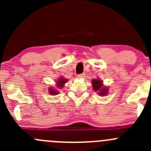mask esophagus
<instances>
[{
	"instance_id": "obj_1",
	"label": "esophagus",
	"mask_w": 151,
	"mask_h": 151,
	"mask_svg": "<svg viewBox=\"0 0 151 151\" xmlns=\"http://www.w3.org/2000/svg\"><path fill=\"white\" fill-rule=\"evenodd\" d=\"M85 77V74L82 73V74H79V75L77 76L78 78H83Z\"/></svg>"
}]
</instances>
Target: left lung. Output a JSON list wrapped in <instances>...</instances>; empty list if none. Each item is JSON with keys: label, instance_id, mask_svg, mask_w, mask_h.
<instances>
[{"label": "left lung", "instance_id": "8db88e82", "mask_svg": "<svg viewBox=\"0 0 151 151\" xmlns=\"http://www.w3.org/2000/svg\"><path fill=\"white\" fill-rule=\"evenodd\" d=\"M92 86L95 91H99L98 94L100 96H105L108 92V88L104 86L103 81L99 79H93L92 80Z\"/></svg>", "mask_w": 151, "mask_h": 151}]
</instances>
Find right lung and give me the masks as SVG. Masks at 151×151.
Wrapping results in <instances>:
<instances>
[{"label":"right lung","mask_w":151,"mask_h":151,"mask_svg":"<svg viewBox=\"0 0 151 151\" xmlns=\"http://www.w3.org/2000/svg\"><path fill=\"white\" fill-rule=\"evenodd\" d=\"M68 81V79L65 78H60L59 80L57 81V84H56V86L58 87V88H62L63 86H64V84L66 82ZM49 92L50 94H52V95H56L58 94V90H55V89H53L52 88H49Z\"/></svg>","instance_id":"1"}]
</instances>
